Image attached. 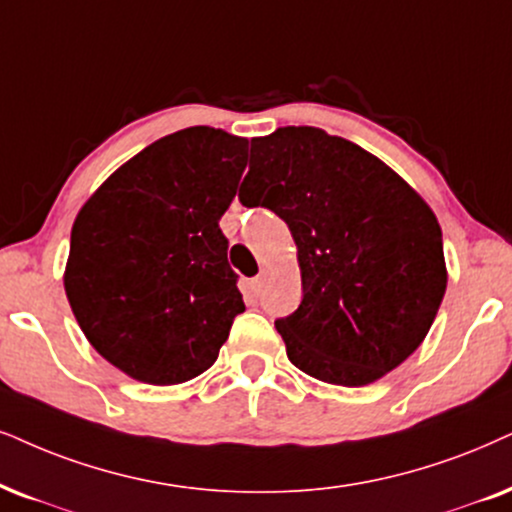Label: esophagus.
<instances>
[{
  "label": "esophagus",
  "instance_id": "obj_1",
  "mask_svg": "<svg viewBox=\"0 0 512 512\" xmlns=\"http://www.w3.org/2000/svg\"><path fill=\"white\" fill-rule=\"evenodd\" d=\"M267 276H269V271H264V269L255 276V281H252V283H255V290H260L264 283H267Z\"/></svg>",
  "mask_w": 512,
  "mask_h": 512
}]
</instances>
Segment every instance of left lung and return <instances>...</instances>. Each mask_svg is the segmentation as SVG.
<instances>
[{
    "mask_svg": "<svg viewBox=\"0 0 512 512\" xmlns=\"http://www.w3.org/2000/svg\"><path fill=\"white\" fill-rule=\"evenodd\" d=\"M248 208L288 224L302 302L276 319L288 359L323 383L361 387L420 347L446 290L437 217L364 148L319 127L250 141Z\"/></svg>",
    "mask_w": 512,
    "mask_h": 512,
    "instance_id": "8db88e82",
    "label": "left lung"
}]
</instances>
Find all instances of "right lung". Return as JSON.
Returning a JSON list of instances; mask_svg holds the SVG:
<instances>
[{
  "mask_svg": "<svg viewBox=\"0 0 512 512\" xmlns=\"http://www.w3.org/2000/svg\"><path fill=\"white\" fill-rule=\"evenodd\" d=\"M248 163V139L189 127L106 179L70 234L66 295L103 359L151 385L217 361L245 312L219 219Z\"/></svg>",
  "mask_w": 512,
  "mask_h": 512,
  "instance_id": "add662e5",
  "label": "right lung"
}]
</instances>
